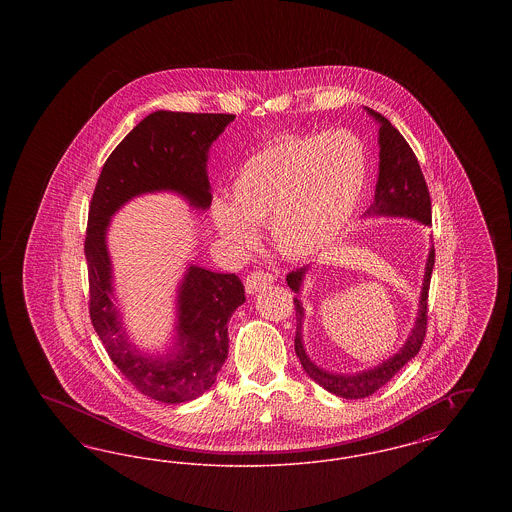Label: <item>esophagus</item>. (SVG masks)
I'll return each instance as SVG.
<instances>
[{"instance_id":"1","label":"esophagus","mask_w":512,"mask_h":512,"mask_svg":"<svg viewBox=\"0 0 512 512\" xmlns=\"http://www.w3.org/2000/svg\"><path fill=\"white\" fill-rule=\"evenodd\" d=\"M274 282V276L265 270H253L245 278V292L257 293L268 288Z\"/></svg>"}]
</instances>
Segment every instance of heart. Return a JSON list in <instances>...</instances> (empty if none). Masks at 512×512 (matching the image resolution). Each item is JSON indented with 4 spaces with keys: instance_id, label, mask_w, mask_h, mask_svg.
<instances>
[{
    "instance_id": "b5f03b06",
    "label": "heart",
    "mask_w": 512,
    "mask_h": 512,
    "mask_svg": "<svg viewBox=\"0 0 512 512\" xmlns=\"http://www.w3.org/2000/svg\"><path fill=\"white\" fill-rule=\"evenodd\" d=\"M366 172L365 146L347 130L282 138L245 161L232 203H213L215 226L240 249L255 244L257 226H270L282 255L313 257L353 219Z\"/></svg>"
}]
</instances>
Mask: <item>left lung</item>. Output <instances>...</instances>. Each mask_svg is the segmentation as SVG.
I'll return each mask as SVG.
<instances>
[{
	"label": "left lung",
	"instance_id": "left-lung-1",
	"mask_svg": "<svg viewBox=\"0 0 512 512\" xmlns=\"http://www.w3.org/2000/svg\"><path fill=\"white\" fill-rule=\"evenodd\" d=\"M368 113L380 122V138H378V144H380V174H378L374 203L366 209V215L411 217V219L420 220L422 224H432L430 192H428L424 174L420 171V165H418V159H416L413 149L386 117H382L380 113H376L372 109H368ZM434 263H436V249L432 245L430 255H428V263H426L418 318L414 322L413 332H411L409 340L405 341L403 349L388 361H384L382 365L361 372V374H355V376L328 374V372L320 370L318 366L309 361V357L303 349V343H301L303 307L295 297L293 299L295 318H297L295 353L301 361V366L305 368V372L324 390L345 397V399H363V397L372 395L374 391L380 390L382 386H386L391 378L420 351L422 341L426 338L428 292H430V280H432ZM305 270L307 268H297V270H292L288 274L286 280H288V286L292 288L293 292H299Z\"/></svg>",
	"mask_w": 512,
	"mask_h": 512
}]
</instances>
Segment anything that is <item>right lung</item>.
<instances>
[{
	"label": "right lung",
	"instance_id": "add662e5",
	"mask_svg": "<svg viewBox=\"0 0 512 512\" xmlns=\"http://www.w3.org/2000/svg\"><path fill=\"white\" fill-rule=\"evenodd\" d=\"M232 121L228 113L147 115L109 155L92 195L84 242L90 318L122 376L161 403L192 401L215 384L228 355V320L245 301L244 284L236 274L190 267L178 293V353L171 359L144 357L126 341L111 301L105 232L122 203L146 192L172 190L207 209V151Z\"/></svg>",
	"mask_w": 512,
	"mask_h": 512
}]
</instances>
